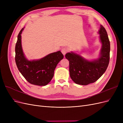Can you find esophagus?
Here are the masks:
<instances>
[{"mask_svg":"<svg viewBox=\"0 0 123 123\" xmlns=\"http://www.w3.org/2000/svg\"><path fill=\"white\" fill-rule=\"evenodd\" d=\"M61 51H62V52L63 54L65 55L67 53V52L68 51V50L67 48H62V49Z\"/></svg>","mask_w":123,"mask_h":123,"instance_id":"obj_1","label":"esophagus"}]
</instances>
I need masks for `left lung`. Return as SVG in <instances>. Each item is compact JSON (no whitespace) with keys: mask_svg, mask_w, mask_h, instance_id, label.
Segmentation results:
<instances>
[{"mask_svg":"<svg viewBox=\"0 0 123 123\" xmlns=\"http://www.w3.org/2000/svg\"><path fill=\"white\" fill-rule=\"evenodd\" d=\"M98 33L102 46L98 59L90 61L72 52L65 55L69 62L70 76L77 84L87 85L94 83L105 73L108 66L110 44L107 31L102 25Z\"/></svg>","mask_w":123,"mask_h":123,"instance_id":"obj_1","label":"left lung"}]
</instances>
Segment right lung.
<instances>
[{"label": "right lung", "mask_w": 123, "mask_h": 123, "mask_svg": "<svg viewBox=\"0 0 123 123\" xmlns=\"http://www.w3.org/2000/svg\"><path fill=\"white\" fill-rule=\"evenodd\" d=\"M19 32L15 46V62L18 70L29 83L46 86L52 79L55 69L64 58L60 51L52 53L38 60L29 61L25 58L21 47L22 32Z\"/></svg>", "instance_id": "add662e5"}]
</instances>
